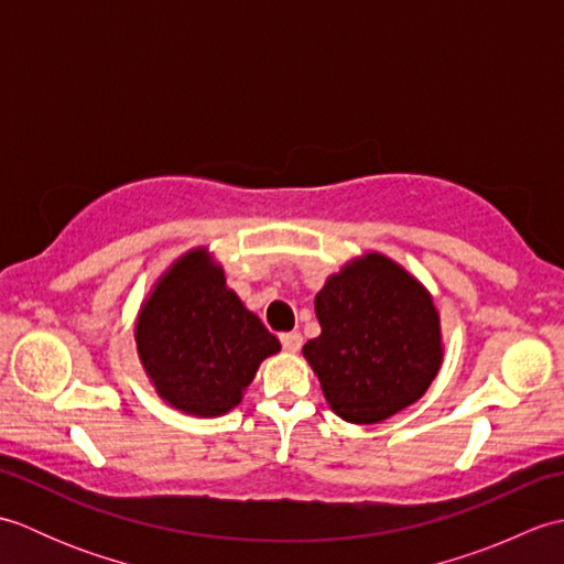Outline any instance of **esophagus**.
Segmentation results:
<instances>
[{"mask_svg": "<svg viewBox=\"0 0 564 564\" xmlns=\"http://www.w3.org/2000/svg\"><path fill=\"white\" fill-rule=\"evenodd\" d=\"M281 346L285 351H301V346H303V337H301V332H283L281 334Z\"/></svg>", "mask_w": 564, "mask_h": 564, "instance_id": "1", "label": "esophagus"}]
</instances>
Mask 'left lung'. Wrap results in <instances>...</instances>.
Instances as JSON below:
<instances>
[{
	"label": "left lung",
	"mask_w": 564,
	"mask_h": 564,
	"mask_svg": "<svg viewBox=\"0 0 564 564\" xmlns=\"http://www.w3.org/2000/svg\"><path fill=\"white\" fill-rule=\"evenodd\" d=\"M322 334L303 346L329 406L351 424H378L416 402L441 366L438 313L398 263L368 254L315 297Z\"/></svg>",
	"instance_id": "obj_1"
}]
</instances>
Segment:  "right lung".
<instances>
[{"label":"right lung","instance_id":"1","mask_svg":"<svg viewBox=\"0 0 564 564\" xmlns=\"http://www.w3.org/2000/svg\"><path fill=\"white\" fill-rule=\"evenodd\" d=\"M140 361L172 406L218 416L242 400L279 339L225 289L220 267L196 249L158 283L135 327Z\"/></svg>","mask_w":564,"mask_h":564}]
</instances>
